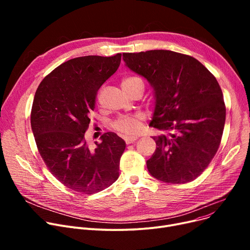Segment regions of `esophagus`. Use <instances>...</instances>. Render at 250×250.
<instances>
[{
	"instance_id": "1",
	"label": "esophagus",
	"mask_w": 250,
	"mask_h": 250,
	"mask_svg": "<svg viewBox=\"0 0 250 250\" xmlns=\"http://www.w3.org/2000/svg\"><path fill=\"white\" fill-rule=\"evenodd\" d=\"M138 138H125V144L126 145H128V144H133L137 141Z\"/></svg>"
}]
</instances>
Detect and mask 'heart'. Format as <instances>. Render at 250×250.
<instances>
[{
    "mask_svg": "<svg viewBox=\"0 0 250 250\" xmlns=\"http://www.w3.org/2000/svg\"><path fill=\"white\" fill-rule=\"evenodd\" d=\"M122 87L126 93H130L137 89H141L144 92V83L142 79L137 76L125 77L122 80ZM144 118L145 116L142 113L121 116L113 122L112 128L125 138H135L141 133Z\"/></svg>",
    "mask_w": 250,
    "mask_h": 250,
    "instance_id": "obj_1",
    "label": "heart"
}]
</instances>
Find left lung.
Segmentation results:
<instances>
[{"label": "left lung", "mask_w": 250, "mask_h": 250, "mask_svg": "<svg viewBox=\"0 0 250 250\" xmlns=\"http://www.w3.org/2000/svg\"><path fill=\"white\" fill-rule=\"evenodd\" d=\"M127 68L145 77L155 91L151 126L167 132L152 137L156 151L149 172L167 183H188L200 176L222 140L226 106L215 76L196 59L171 50L123 54Z\"/></svg>", "instance_id": "obj_1"}]
</instances>
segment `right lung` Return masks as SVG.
I'll list each match as a JSON object with an SVG mask.
<instances>
[{
	"label": "right lung",
	"mask_w": 250,
	"mask_h": 250,
	"mask_svg": "<svg viewBox=\"0 0 250 250\" xmlns=\"http://www.w3.org/2000/svg\"><path fill=\"white\" fill-rule=\"evenodd\" d=\"M122 54L62 62L39 84L31 109L35 143L50 173L68 188L92 194L120 174L125 141L108 132L90 149L85 139L99 88L121 64Z\"/></svg>",
	"instance_id": "obj_1"
}]
</instances>
